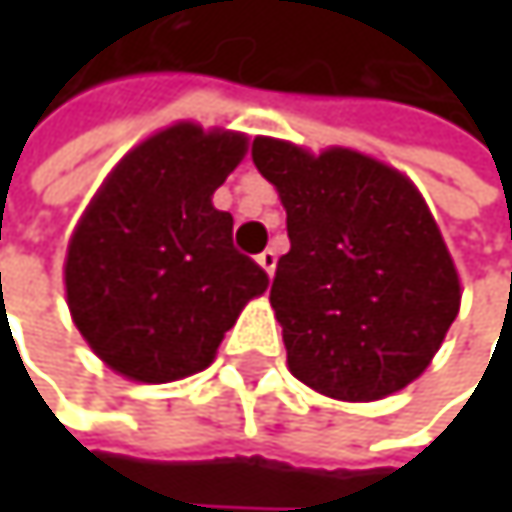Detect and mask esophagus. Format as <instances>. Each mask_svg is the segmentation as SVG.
Here are the masks:
<instances>
[{
    "instance_id": "esophagus-1",
    "label": "esophagus",
    "mask_w": 512,
    "mask_h": 512,
    "mask_svg": "<svg viewBox=\"0 0 512 512\" xmlns=\"http://www.w3.org/2000/svg\"><path fill=\"white\" fill-rule=\"evenodd\" d=\"M257 263L266 269V275H272V272H275V263H278V257H275V252H272V249H266V252H260V255H257Z\"/></svg>"
}]
</instances>
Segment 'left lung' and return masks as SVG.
I'll return each instance as SVG.
<instances>
[{"label": "left lung", "mask_w": 512, "mask_h": 512, "mask_svg": "<svg viewBox=\"0 0 512 512\" xmlns=\"http://www.w3.org/2000/svg\"><path fill=\"white\" fill-rule=\"evenodd\" d=\"M287 210L290 252L269 302L296 379L335 400H379L418 379L460 311V275L421 192L370 156L255 139Z\"/></svg>", "instance_id": "obj_1"}]
</instances>
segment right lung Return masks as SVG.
<instances>
[{"instance_id": "obj_1", "label": "right lung", "mask_w": 512, "mask_h": 512, "mask_svg": "<svg viewBox=\"0 0 512 512\" xmlns=\"http://www.w3.org/2000/svg\"><path fill=\"white\" fill-rule=\"evenodd\" d=\"M246 145L243 133L174 124L124 156L79 219L67 305L91 350L127 379L204 370L266 290V272L234 249L231 213L213 207Z\"/></svg>"}]
</instances>
